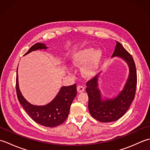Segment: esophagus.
Masks as SVG:
<instances>
[{
    "mask_svg": "<svg viewBox=\"0 0 150 150\" xmlns=\"http://www.w3.org/2000/svg\"><path fill=\"white\" fill-rule=\"evenodd\" d=\"M77 91L79 93H82V92H83L85 90V88L83 86H78L77 88Z\"/></svg>",
    "mask_w": 150,
    "mask_h": 150,
    "instance_id": "34e87169",
    "label": "esophagus"
}]
</instances>
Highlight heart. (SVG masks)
<instances>
[{
    "mask_svg": "<svg viewBox=\"0 0 150 150\" xmlns=\"http://www.w3.org/2000/svg\"><path fill=\"white\" fill-rule=\"evenodd\" d=\"M101 57L100 50H96L93 52V49L91 47H86L75 54L73 59V63L74 65L79 66L90 58L82 68L83 75L90 77L96 73Z\"/></svg>",
    "mask_w": 150,
    "mask_h": 150,
    "instance_id": "1",
    "label": "heart"
}]
</instances>
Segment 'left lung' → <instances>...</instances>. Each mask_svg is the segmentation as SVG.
<instances>
[{
  "mask_svg": "<svg viewBox=\"0 0 150 150\" xmlns=\"http://www.w3.org/2000/svg\"><path fill=\"white\" fill-rule=\"evenodd\" d=\"M119 57L128 64L129 74L123 90L114 98L103 100L100 90L97 87V74L86 83V91L88 93V110L94 119L102 122H113L122 117L129 109L135 98L137 82V71L135 62L131 54L128 52L120 42H116V47L113 57Z\"/></svg>",
  "mask_w": 150,
  "mask_h": 150,
  "instance_id": "obj_1",
  "label": "left lung"
}]
</instances>
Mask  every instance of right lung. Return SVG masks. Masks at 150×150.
Instances as JSON below:
<instances>
[{"label": "right lung", "instance_id": "obj_1", "mask_svg": "<svg viewBox=\"0 0 150 150\" xmlns=\"http://www.w3.org/2000/svg\"><path fill=\"white\" fill-rule=\"evenodd\" d=\"M47 48L44 44L36 43L30 47L24 55L33 51ZM16 91L19 103L35 122L44 126L53 128L62 124L68 117L70 106L77 95V85L74 84L69 86H63L50 103L45 106H35L28 103L22 96L18 88L17 70Z\"/></svg>", "mask_w": 150, "mask_h": 150}]
</instances>
